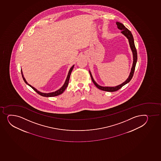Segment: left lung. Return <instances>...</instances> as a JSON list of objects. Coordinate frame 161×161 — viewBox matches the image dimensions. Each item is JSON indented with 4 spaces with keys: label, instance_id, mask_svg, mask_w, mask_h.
<instances>
[{
    "label": "left lung",
    "instance_id": "obj_1",
    "mask_svg": "<svg viewBox=\"0 0 161 161\" xmlns=\"http://www.w3.org/2000/svg\"><path fill=\"white\" fill-rule=\"evenodd\" d=\"M117 26H118V28L119 30H121V33L122 34L125 35L126 37L128 38L129 40V44L130 46L131 49L132 51V53H133V57H134V62H133V64H132V68L131 70V72L130 73V75L129 76L128 78L125 80V82L121 84V85H119L118 86H117L115 87H103L101 86L100 85H98L97 83H96L94 80H93L92 76L91 74L90 73V75H91V77L92 80L93 81V83L94 84L95 86H97V88H98L100 90H102L104 91L107 92H112L117 91L118 90H119L120 88H121L123 86H124L127 83H129V81H130L132 79L133 75H134V71H135V69L136 64V63L137 61V50L135 46V43H134V40L133 36H132V33L130 32V31L128 29L126 28V27L124 26V24H122L121 23L119 22H117L116 23Z\"/></svg>",
    "mask_w": 161,
    "mask_h": 161
}]
</instances>
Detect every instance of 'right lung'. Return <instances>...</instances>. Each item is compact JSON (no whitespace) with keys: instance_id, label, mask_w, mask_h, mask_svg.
<instances>
[{"instance_id":"right-lung-1","label":"right lung","mask_w":161,"mask_h":161,"mask_svg":"<svg viewBox=\"0 0 161 161\" xmlns=\"http://www.w3.org/2000/svg\"><path fill=\"white\" fill-rule=\"evenodd\" d=\"M74 66H72V67H71V68L70 69L69 73H68V76H67V79H66V81H65L64 85H63V86L60 89H59V90H58V91L54 92H53V93H41V92H40L37 91V90H36V88H34L32 86H31L29 84H27V82L25 80V78H24V77H23V75L22 74V71H21V73H22V77H23V79L24 81H25V83L26 84H27L28 85H29L32 88H33V89L34 90V91H35L37 94H39V95H41V96H42V97H56V96H58V95H60V94H61L64 92V90H66V88H67V87L68 86L69 80L70 76V74H71V71L73 70V68H74Z\"/></svg>"}]
</instances>
